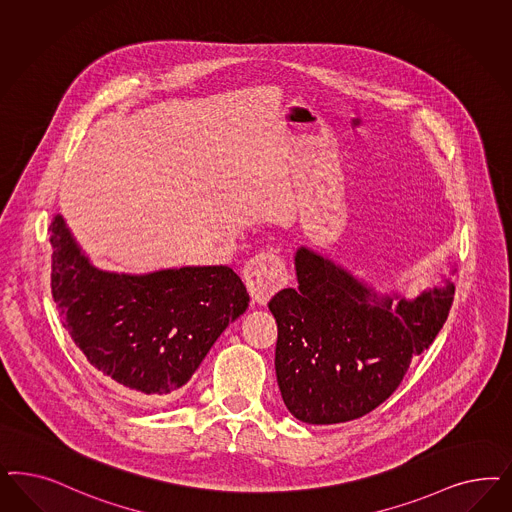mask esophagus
Returning <instances> with one entry per match:
<instances>
[{
    "label": "esophagus",
    "instance_id": "obj_1",
    "mask_svg": "<svg viewBox=\"0 0 512 512\" xmlns=\"http://www.w3.org/2000/svg\"><path fill=\"white\" fill-rule=\"evenodd\" d=\"M245 282L248 294L254 303L264 305L269 297L275 296L281 288L288 284V271L281 256L273 250L260 252L252 256L245 265Z\"/></svg>",
    "mask_w": 512,
    "mask_h": 512
}]
</instances>
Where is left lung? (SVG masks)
Wrapping results in <instances>:
<instances>
[{"instance_id": "8db88e82", "label": "left lung", "mask_w": 512, "mask_h": 512, "mask_svg": "<svg viewBox=\"0 0 512 512\" xmlns=\"http://www.w3.org/2000/svg\"><path fill=\"white\" fill-rule=\"evenodd\" d=\"M297 290L267 303L277 320L275 371L282 401L305 424L371 413L396 392L409 363L433 343L454 299L446 279L420 296L379 294L343 265L297 248ZM454 275V262H448Z\"/></svg>"}]
</instances>
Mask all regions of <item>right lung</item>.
I'll list each match as a JSON object with an SVG mask.
<instances>
[{
  "label": "right lung",
  "mask_w": 512,
  "mask_h": 512,
  "mask_svg": "<svg viewBox=\"0 0 512 512\" xmlns=\"http://www.w3.org/2000/svg\"><path fill=\"white\" fill-rule=\"evenodd\" d=\"M50 247V286L64 328L103 377L139 396H175L250 301L228 265L145 275L98 269L62 215L52 218Z\"/></svg>",
  "instance_id": "right-lung-1"
}]
</instances>
